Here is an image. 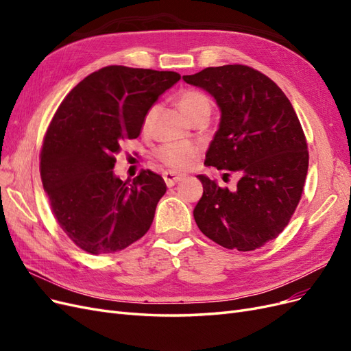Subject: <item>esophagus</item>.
<instances>
[{"instance_id": "34e87169", "label": "esophagus", "mask_w": 351, "mask_h": 351, "mask_svg": "<svg viewBox=\"0 0 351 351\" xmlns=\"http://www.w3.org/2000/svg\"><path fill=\"white\" fill-rule=\"evenodd\" d=\"M162 177H164V182L168 187H173L176 183H178L180 180L183 178L182 176H177V174H173V173H164Z\"/></svg>"}]
</instances>
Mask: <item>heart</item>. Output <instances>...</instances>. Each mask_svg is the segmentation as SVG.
Segmentation results:
<instances>
[{"label": "heart", "instance_id": "obj_1", "mask_svg": "<svg viewBox=\"0 0 351 351\" xmlns=\"http://www.w3.org/2000/svg\"><path fill=\"white\" fill-rule=\"evenodd\" d=\"M178 107L189 117L190 120H195L196 117L202 114H210V101L205 93L199 90H184L178 95L177 98ZM155 108H151L145 115L143 125L147 127L152 120ZM199 154L197 146L189 142L182 143H167L159 147L156 151V158L165 167L173 171H184L190 165L193 164Z\"/></svg>", "mask_w": 351, "mask_h": 351}]
</instances>
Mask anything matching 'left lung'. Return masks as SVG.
Wrapping results in <instances>:
<instances>
[{
    "mask_svg": "<svg viewBox=\"0 0 351 351\" xmlns=\"http://www.w3.org/2000/svg\"><path fill=\"white\" fill-rule=\"evenodd\" d=\"M183 79L210 93L221 110L205 164L240 176L232 192L197 176L204 195L196 224L226 249H259L278 237L300 202L309 167L302 124L284 92L252 67H208Z\"/></svg>",
    "mask_w": 351,
    "mask_h": 351,
    "instance_id": "8db88e82",
    "label": "left lung"
}]
</instances>
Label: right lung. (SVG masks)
<instances>
[{
  "label": "right lung",
  "mask_w": 351,
  "mask_h": 351,
  "mask_svg": "<svg viewBox=\"0 0 351 351\" xmlns=\"http://www.w3.org/2000/svg\"><path fill=\"white\" fill-rule=\"evenodd\" d=\"M176 71L108 66L84 77L60 104L40 151V178L67 237L90 254L114 253L151 228L164 178L142 169L133 182L114 176L115 154L141 134Z\"/></svg>",
  "instance_id": "right-lung-1"
}]
</instances>
